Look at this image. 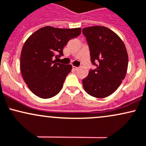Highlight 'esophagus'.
<instances>
[{"mask_svg":"<svg viewBox=\"0 0 146 146\" xmlns=\"http://www.w3.org/2000/svg\"><path fill=\"white\" fill-rule=\"evenodd\" d=\"M72 70H74V71H76V70H78V67H75V66H73L72 67Z\"/></svg>","mask_w":146,"mask_h":146,"instance_id":"obj_1","label":"esophagus"}]
</instances>
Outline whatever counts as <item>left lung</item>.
<instances>
[{
    "label": "left lung",
    "instance_id": "obj_1",
    "mask_svg": "<svg viewBox=\"0 0 146 146\" xmlns=\"http://www.w3.org/2000/svg\"><path fill=\"white\" fill-rule=\"evenodd\" d=\"M90 52L92 64L96 68L90 70L83 79L85 91L96 98H105L114 92L125 78L128 56L121 39L104 26L83 29Z\"/></svg>",
    "mask_w": 146,
    "mask_h": 146
}]
</instances>
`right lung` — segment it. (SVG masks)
I'll return each mask as SVG.
<instances>
[{
	"instance_id": "add662e5",
	"label": "right lung",
	"mask_w": 146,
	"mask_h": 146,
	"mask_svg": "<svg viewBox=\"0 0 146 146\" xmlns=\"http://www.w3.org/2000/svg\"><path fill=\"white\" fill-rule=\"evenodd\" d=\"M81 28L60 29L46 26L38 29L25 42L21 55V71L25 82L38 97L49 99L62 89L71 65L56 63L52 58L63 56V50Z\"/></svg>"
}]
</instances>
